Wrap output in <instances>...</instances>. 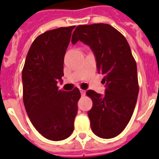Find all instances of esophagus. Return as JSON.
Returning <instances> with one entry per match:
<instances>
[{"instance_id": "1", "label": "esophagus", "mask_w": 159, "mask_h": 159, "mask_svg": "<svg viewBox=\"0 0 159 159\" xmlns=\"http://www.w3.org/2000/svg\"><path fill=\"white\" fill-rule=\"evenodd\" d=\"M80 92H81V94H82V96H84L85 94H86V90H82V89H80Z\"/></svg>"}]
</instances>
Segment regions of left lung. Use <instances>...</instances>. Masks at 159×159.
<instances>
[{"label": "left lung", "instance_id": "left-lung-1", "mask_svg": "<svg viewBox=\"0 0 159 159\" xmlns=\"http://www.w3.org/2000/svg\"><path fill=\"white\" fill-rule=\"evenodd\" d=\"M78 40L93 51L98 73L106 84L104 96L92 90L86 92L93 101L88 111L90 127L101 138H113L127 126L135 108L139 92L137 64L125 37L108 24L77 26L72 43Z\"/></svg>", "mask_w": 159, "mask_h": 159}]
</instances>
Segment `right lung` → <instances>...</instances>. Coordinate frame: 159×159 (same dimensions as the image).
Returning <instances> with one entry per match:
<instances>
[{
  "mask_svg": "<svg viewBox=\"0 0 159 159\" xmlns=\"http://www.w3.org/2000/svg\"><path fill=\"white\" fill-rule=\"evenodd\" d=\"M75 26L48 30L39 35L28 51L22 69L23 102L37 131L51 141L71 135L81 98L78 88L59 90L64 58Z\"/></svg>",
  "mask_w": 159,
  "mask_h": 159,
  "instance_id": "right-lung-1",
  "label": "right lung"
}]
</instances>
